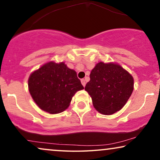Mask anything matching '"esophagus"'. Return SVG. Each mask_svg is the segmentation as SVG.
Listing matches in <instances>:
<instances>
[{
  "label": "esophagus",
  "instance_id": "esophagus-1",
  "mask_svg": "<svg viewBox=\"0 0 160 160\" xmlns=\"http://www.w3.org/2000/svg\"><path fill=\"white\" fill-rule=\"evenodd\" d=\"M81 83L83 86H86V80H85L84 79H82V80H81Z\"/></svg>",
  "mask_w": 160,
  "mask_h": 160
}]
</instances>
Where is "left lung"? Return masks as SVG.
Returning <instances> with one entry per match:
<instances>
[{
	"label": "left lung",
	"mask_w": 160,
	"mask_h": 160,
	"mask_svg": "<svg viewBox=\"0 0 160 160\" xmlns=\"http://www.w3.org/2000/svg\"><path fill=\"white\" fill-rule=\"evenodd\" d=\"M85 90L98 112L111 115L120 111L128 100L134 90V79L119 64L100 62L91 72Z\"/></svg>",
	"instance_id": "1"
}]
</instances>
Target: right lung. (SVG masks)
Here are the masks:
<instances>
[{
  "mask_svg": "<svg viewBox=\"0 0 160 160\" xmlns=\"http://www.w3.org/2000/svg\"><path fill=\"white\" fill-rule=\"evenodd\" d=\"M32 99L40 109L58 114L69 106L72 97L83 89L76 72L63 62L45 63L30 74L28 80Z\"/></svg>",
  "mask_w": 160,
  "mask_h": 160,
  "instance_id": "1",
  "label": "right lung"
}]
</instances>
